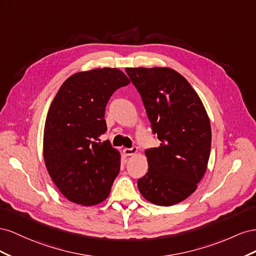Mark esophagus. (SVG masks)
<instances>
[{
    "instance_id": "1",
    "label": "esophagus",
    "mask_w": 256,
    "mask_h": 256,
    "mask_svg": "<svg viewBox=\"0 0 256 256\" xmlns=\"http://www.w3.org/2000/svg\"><path fill=\"white\" fill-rule=\"evenodd\" d=\"M123 152H124V154H126V156H133L137 152V147H136V146H133L132 148H124Z\"/></svg>"
}]
</instances>
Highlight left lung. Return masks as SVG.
<instances>
[{
	"label": "left lung",
	"instance_id": "1",
	"mask_svg": "<svg viewBox=\"0 0 256 256\" xmlns=\"http://www.w3.org/2000/svg\"><path fill=\"white\" fill-rule=\"evenodd\" d=\"M140 94L160 147L144 151L148 172L137 186L158 206L184 200L207 170L211 149L210 121L188 80L168 68H126Z\"/></svg>",
	"mask_w": 256,
	"mask_h": 256
}]
</instances>
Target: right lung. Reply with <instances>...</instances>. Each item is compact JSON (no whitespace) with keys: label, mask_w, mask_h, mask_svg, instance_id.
Here are the masks:
<instances>
[{"label":"right lung","mask_w":256,"mask_h":256,"mask_svg":"<svg viewBox=\"0 0 256 256\" xmlns=\"http://www.w3.org/2000/svg\"><path fill=\"white\" fill-rule=\"evenodd\" d=\"M130 84L118 68H96L68 77L50 105L44 130V158L59 191L72 202L92 206L107 198L120 170L109 140L105 108L116 90Z\"/></svg>","instance_id":"add662e5"}]
</instances>
